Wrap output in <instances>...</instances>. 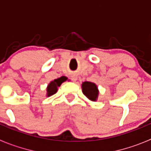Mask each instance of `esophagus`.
Wrapping results in <instances>:
<instances>
[{"label": "esophagus", "instance_id": "obj_1", "mask_svg": "<svg viewBox=\"0 0 151 151\" xmlns=\"http://www.w3.org/2000/svg\"><path fill=\"white\" fill-rule=\"evenodd\" d=\"M72 81H77V79H78V78H77V77H76L75 75H73V76H72Z\"/></svg>", "mask_w": 151, "mask_h": 151}]
</instances>
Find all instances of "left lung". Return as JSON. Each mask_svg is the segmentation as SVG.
<instances>
[{"label": "left lung", "instance_id": "1", "mask_svg": "<svg viewBox=\"0 0 151 151\" xmlns=\"http://www.w3.org/2000/svg\"><path fill=\"white\" fill-rule=\"evenodd\" d=\"M82 91H83V94L90 100L93 101L97 100L98 91H97V87L95 83L88 81L83 82L82 84Z\"/></svg>", "mask_w": 151, "mask_h": 151}]
</instances>
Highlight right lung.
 Returning a JSON list of instances; mask_svg holds the SVG:
<instances>
[{
    "label": "right lung",
    "instance_id": "1",
    "mask_svg": "<svg viewBox=\"0 0 151 151\" xmlns=\"http://www.w3.org/2000/svg\"><path fill=\"white\" fill-rule=\"evenodd\" d=\"M67 80V78L65 77H61V78H58V79H55L54 81H51L50 84L47 87V96H51V95L54 94L58 91V87H60V84L64 81H65Z\"/></svg>",
    "mask_w": 151,
    "mask_h": 151
}]
</instances>
